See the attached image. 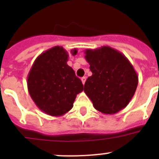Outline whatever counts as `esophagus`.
<instances>
[{
	"label": "esophagus",
	"mask_w": 159,
	"mask_h": 159,
	"mask_svg": "<svg viewBox=\"0 0 159 159\" xmlns=\"http://www.w3.org/2000/svg\"><path fill=\"white\" fill-rule=\"evenodd\" d=\"M81 81H82V84H84V83H85L86 81V77H83V78H81Z\"/></svg>",
	"instance_id": "esophagus-1"
}]
</instances>
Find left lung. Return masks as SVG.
<instances>
[{
	"label": "left lung",
	"instance_id": "1",
	"mask_svg": "<svg viewBox=\"0 0 159 159\" xmlns=\"http://www.w3.org/2000/svg\"><path fill=\"white\" fill-rule=\"evenodd\" d=\"M84 54L92 75L85 81L84 91L94 108L106 115L125 108L139 83V77L129 59L108 46L87 49Z\"/></svg>",
	"mask_w": 159,
	"mask_h": 159
}]
</instances>
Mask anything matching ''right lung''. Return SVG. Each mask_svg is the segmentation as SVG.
<instances>
[{"label": "right lung", "instance_id": "1", "mask_svg": "<svg viewBox=\"0 0 159 159\" xmlns=\"http://www.w3.org/2000/svg\"><path fill=\"white\" fill-rule=\"evenodd\" d=\"M72 55L77 49L70 51ZM68 51L55 46L41 53L34 62L27 82L32 100L51 116H61L73 108L77 94L84 89L75 70L68 66Z\"/></svg>", "mask_w": 159, "mask_h": 159}]
</instances>
